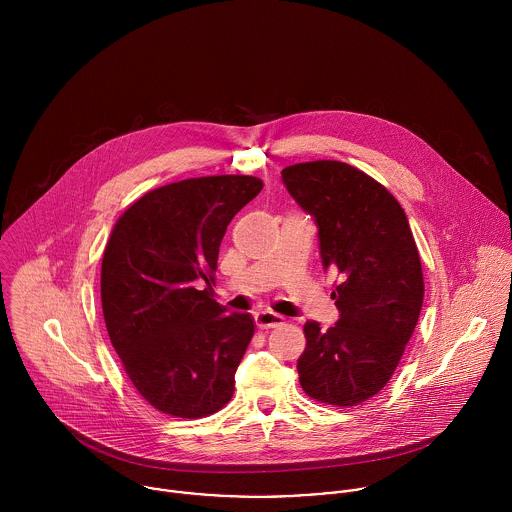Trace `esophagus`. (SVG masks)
<instances>
[{
	"mask_svg": "<svg viewBox=\"0 0 512 512\" xmlns=\"http://www.w3.org/2000/svg\"><path fill=\"white\" fill-rule=\"evenodd\" d=\"M254 321H256L258 329H274V327L284 325V317L274 311H258L254 315Z\"/></svg>",
	"mask_w": 512,
	"mask_h": 512,
	"instance_id": "esophagus-1",
	"label": "esophagus"
}]
</instances>
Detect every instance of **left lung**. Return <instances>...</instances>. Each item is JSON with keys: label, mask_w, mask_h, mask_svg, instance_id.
Here are the masks:
<instances>
[{"label": "left lung", "mask_w": 512, "mask_h": 512, "mask_svg": "<svg viewBox=\"0 0 512 512\" xmlns=\"http://www.w3.org/2000/svg\"><path fill=\"white\" fill-rule=\"evenodd\" d=\"M282 179L319 226L323 268L341 278L331 293L337 325H303L299 384L321 404L351 408L386 386L416 329L424 303L418 246L394 195L349 163H295Z\"/></svg>", "instance_id": "left-lung-1"}]
</instances>
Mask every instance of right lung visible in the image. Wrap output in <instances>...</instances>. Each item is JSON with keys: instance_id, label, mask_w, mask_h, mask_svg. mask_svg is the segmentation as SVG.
<instances>
[{"instance_id": "add662e5", "label": "right lung", "mask_w": 512, "mask_h": 512, "mask_svg": "<svg viewBox=\"0 0 512 512\" xmlns=\"http://www.w3.org/2000/svg\"><path fill=\"white\" fill-rule=\"evenodd\" d=\"M262 187L252 175L169 183L112 228L100 274L106 329L140 396L163 414L197 420L232 398L254 319L226 315L213 284L228 222Z\"/></svg>"}]
</instances>
